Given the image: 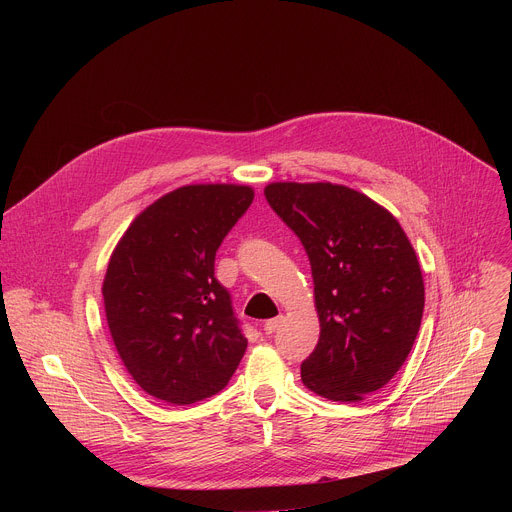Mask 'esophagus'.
Segmentation results:
<instances>
[{
  "mask_svg": "<svg viewBox=\"0 0 512 512\" xmlns=\"http://www.w3.org/2000/svg\"><path fill=\"white\" fill-rule=\"evenodd\" d=\"M281 322H283V316H277V318H273V320H267V322L263 324L265 334H273V332H277V330H279V326H281Z\"/></svg>",
  "mask_w": 512,
  "mask_h": 512,
  "instance_id": "34e87169",
  "label": "esophagus"
}]
</instances>
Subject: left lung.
<instances>
[{
  "label": "left lung",
  "mask_w": 512,
  "mask_h": 512,
  "mask_svg": "<svg viewBox=\"0 0 512 512\" xmlns=\"http://www.w3.org/2000/svg\"><path fill=\"white\" fill-rule=\"evenodd\" d=\"M265 198L312 265L320 338L302 362L304 385L330 401L379 391L411 352L425 304L421 269L397 218L330 182H277Z\"/></svg>",
  "instance_id": "obj_1"
}]
</instances>
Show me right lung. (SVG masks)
Here are the masks:
<instances>
[{"instance_id": "right-lung-1", "label": "right lung", "mask_w": 512, "mask_h": 512, "mask_svg": "<svg viewBox=\"0 0 512 512\" xmlns=\"http://www.w3.org/2000/svg\"><path fill=\"white\" fill-rule=\"evenodd\" d=\"M251 202L247 186H182L145 208L115 247L103 281L107 324L148 395L190 405L237 371L247 338L214 257Z\"/></svg>"}]
</instances>
